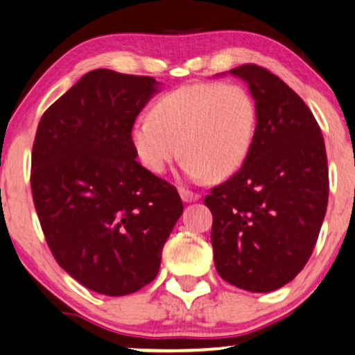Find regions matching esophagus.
<instances>
[{"instance_id": "esophagus-1", "label": "esophagus", "mask_w": 355, "mask_h": 355, "mask_svg": "<svg viewBox=\"0 0 355 355\" xmlns=\"http://www.w3.org/2000/svg\"><path fill=\"white\" fill-rule=\"evenodd\" d=\"M179 194H181V198L184 202H196V200H199V198H200L199 194H196V192L187 191V189H181L179 191Z\"/></svg>"}]
</instances>
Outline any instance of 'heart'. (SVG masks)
<instances>
[{"instance_id":"b5f03b06","label":"heart","mask_w":355,"mask_h":355,"mask_svg":"<svg viewBox=\"0 0 355 355\" xmlns=\"http://www.w3.org/2000/svg\"><path fill=\"white\" fill-rule=\"evenodd\" d=\"M257 125V100L243 85L191 84L157 100L131 125L130 139L153 173H164L181 151L186 176L222 181L247 161Z\"/></svg>"}]
</instances>
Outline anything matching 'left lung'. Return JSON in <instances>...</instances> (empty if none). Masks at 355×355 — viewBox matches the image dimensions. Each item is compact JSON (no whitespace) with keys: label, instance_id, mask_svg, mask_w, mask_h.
<instances>
[{"label":"left lung","instance_id":"8db88e82","mask_svg":"<svg viewBox=\"0 0 355 355\" xmlns=\"http://www.w3.org/2000/svg\"><path fill=\"white\" fill-rule=\"evenodd\" d=\"M258 105L255 141L242 168L214 187L217 273L252 293L290 283L311 257L326 216L329 173L324 138L298 94L255 64L230 71Z\"/></svg>","mask_w":355,"mask_h":355}]
</instances>
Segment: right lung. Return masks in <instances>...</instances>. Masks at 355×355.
<instances>
[{"label":"right lung","mask_w":355,"mask_h":355,"mask_svg":"<svg viewBox=\"0 0 355 355\" xmlns=\"http://www.w3.org/2000/svg\"><path fill=\"white\" fill-rule=\"evenodd\" d=\"M157 85L92 71L44 112L34 138L31 191L44 237L57 263L100 295H130L156 278L184 209L130 139Z\"/></svg>","instance_id":"obj_1"}]
</instances>
